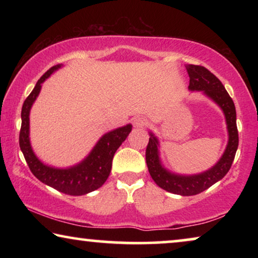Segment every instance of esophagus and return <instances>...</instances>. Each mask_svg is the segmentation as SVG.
Returning <instances> with one entry per match:
<instances>
[{
  "instance_id": "esophagus-1",
  "label": "esophagus",
  "mask_w": 258,
  "mask_h": 258,
  "mask_svg": "<svg viewBox=\"0 0 258 258\" xmlns=\"http://www.w3.org/2000/svg\"><path fill=\"white\" fill-rule=\"evenodd\" d=\"M133 124L134 126H136V128H142L147 124V119L142 117V116H135V117L133 118Z\"/></svg>"
}]
</instances>
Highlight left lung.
I'll return each mask as SVG.
<instances>
[{"label":"left lung","mask_w":258,"mask_h":258,"mask_svg":"<svg viewBox=\"0 0 258 258\" xmlns=\"http://www.w3.org/2000/svg\"><path fill=\"white\" fill-rule=\"evenodd\" d=\"M185 69L190 79L189 90L203 91L204 95L211 98L223 110L229 135L227 148L217 163L209 170L196 175H178L167 170L162 165L158 153V140L153 133H150L149 143L146 150V161L151 178L160 188L176 195L192 196L210 188L227 175L238 148V132L234 101L229 96L221 81L202 66L186 64Z\"/></svg>","instance_id":"left-lung-1"}]
</instances>
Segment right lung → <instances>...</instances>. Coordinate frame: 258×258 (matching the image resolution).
<instances>
[{
  "mask_svg": "<svg viewBox=\"0 0 258 258\" xmlns=\"http://www.w3.org/2000/svg\"><path fill=\"white\" fill-rule=\"evenodd\" d=\"M61 67L62 64L51 67L37 81L33 91L24 101L22 111H21L22 124H21L20 132V148L26 158L28 167L37 179L67 195L81 196L98 189L107 181L111 170L114 155L122 142H124L128 137L129 133L132 132V124H126L104 134L98 140L90 154L82 162L73 167L64 169L54 168L50 165H45L43 162L38 160L36 155L34 154L29 139L30 109L40 94L42 83Z\"/></svg>",
  "mask_w": 258,
  "mask_h": 258,
  "instance_id": "right-lung-1",
  "label": "right lung"
}]
</instances>
